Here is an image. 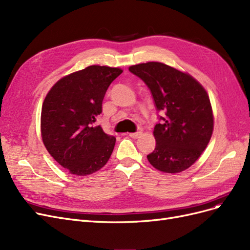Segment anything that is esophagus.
Listing matches in <instances>:
<instances>
[{
  "label": "esophagus",
  "mask_w": 250,
  "mask_h": 250,
  "mask_svg": "<svg viewBox=\"0 0 250 250\" xmlns=\"http://www.w3.org/2000/svg\"><path fill=\"white\" fill-rule=\"evenodd\" d=\"M141 134H142V131H137V132L129 133V137H131L132 139H139L141 137Z\"/></svg>",
  "instance_id": "obj_1"
}]
</instances>
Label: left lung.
Returning a JSON list of instances; mask_svg holds the SVG:
<instances>
[{"label":"left lung","mask_w":250,"mask_h":250,"mask_svg":"<svg viewBox=\"0 0 250 250\" xmlns=\"http://www.w3.org/2000/svg\"><path fill=\"white\" fill-rule=\"evenodd\" d=\"M129 71L150 89L157 111L156 141L149 163L166 173H179L198 160L214 128L213 111L206 89L191 75L162 62L131 65Z\"/></svg>","instance_id":"left-lung-1"}]
</instances>
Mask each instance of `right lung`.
<instances>
[{
    "label": "right lung",
    "mask_w": 250,
    "mask_h": 250,
    "mask_svg": "<svg viewBox=\"0 0 250 250\" xmlns=\"http://www.w3.org/2000/svg\"><path fill=\"white\" fill-rule=\"evenodd\" d=\"M122 72L90 65L57 81L46 96L41 118L43 145L71 174L85 176L108 162L116 138L94 123L108 86Z\"/></svg>",
    "instance_id": "obj_1"
}]
</instances>
